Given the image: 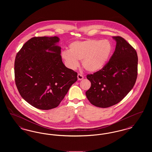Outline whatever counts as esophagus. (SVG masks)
Here are the masks:
<instances>
[{"label": "esophagus", "instance_id": "34e87169", "mask_svg": "<svg viewBox=\"0 0 152 152\" xmlns=\"http://www.w3.org/2000/svg\"><path fill=\"white\" fill-rule=\"evenodd\" d=\"M83 79H84V77H83V75H81L80 73L77 75V79H78V80H83Z\"/></svg>", "mask_w": 152, "mask_h": 152}]
</instances>
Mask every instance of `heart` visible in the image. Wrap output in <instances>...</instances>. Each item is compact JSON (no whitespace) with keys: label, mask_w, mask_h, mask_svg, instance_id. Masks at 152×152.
Segmentation results:
<instances>
[{"label":"heart","mask_w":152,"mask_h":152,"mask_svg":"<svg viewBox=\"0 0 152 152\" xmlns=\"http://www.w3.org/2000/svg\"><path fill=\"white\" fill-rule=\"evenodd\" d=\"M69 50L61 52V58L71 69H76L81 60L83 68L89 72L99 71L110 57L113 47L107 40L89 39L70 44Z\"/></svg>","instance_id":"obj_1"}]
</instances>
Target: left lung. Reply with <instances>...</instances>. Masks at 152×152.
Masks as SVG:
<instances>
[{
  "instance_id": "obj_1",
  "label": "left lung",
  "mask_w": 152,
  "mask_h": 152,
  "mask_svg": "<svg viewBox=\"0 0 152 152\" xmlns=\"http://www.w3.org/2000/svg\"><path fill=\"white\" fill-rule=\"evenodd\" d=\"M116 48L102 69L88 75L91 87L86 93L94 106L108 108L121 101L134 87L137 77L136 51L121 36H113Z\"/></svg>"
}]
</instances>
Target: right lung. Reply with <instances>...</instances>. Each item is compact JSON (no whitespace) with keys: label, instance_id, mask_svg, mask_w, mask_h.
<instances>
[{"label":"right lung","instance_id":"obj_1","mask_svg":"<svg viewBox=\"0 0 152 152\" xmlns=\"http://www.w3.org/2000/svg\"><path fill=\"white\" fill-rule=\"evenodd\" d=\"M59 40L57 36L32 37L16 56V86L22 98L36 108L57 107L77 80V72L62 61Z\"/></svg>","mask_w":152,"mask_h":152}]
</instances>
